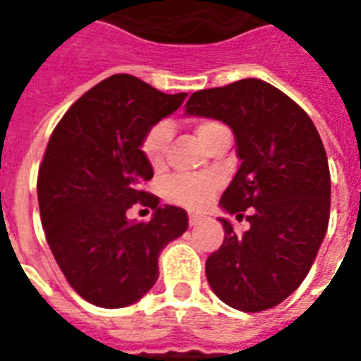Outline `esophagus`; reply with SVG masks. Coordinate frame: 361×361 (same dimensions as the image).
I'll list each match as a JSON object with an SVG mask.
<instances>
[{
	"label": "esophagus",
	"instance_id": "obj_1",
	"mask_svg": "<svg viewBox=\"0 0 361 361\" xmlns=\"http://www.w3.org/2000/svg\"><path fill=\"white\" fill-rule=\"evenodd\" d=\"M200 223H202V217H200V215H189V225L198 226Z\"/></svg>",
	"mask_w": 361,
	"mask_h": 361
}]
</instances>
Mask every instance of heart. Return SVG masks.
Instances as JSON below:
<instances>
[{"instance_id": "heart-1", "label": "heart", "mask_w": 361, "mask_h": 361, "mask_svg": "<svg viewBox=\"0 0 361 361\" xmlns=\"http://www.w3.org/2000/svg\"><path fill=\"white\" fill-rule=\"evenodd\" d=\"M219 129H225V125L214 120H200L195 125V133H197L200 144H204L209 138V135H214L215 130ZM170 135L172 133H170L169 123H157L153 125L144 136L140 146L142 153L153 169H159L164 163ZM215 189H217V181L212 180V178L176 176L164 187V195L170 202L178 204V206H183L187 209H202L212 200Z\"/></svg>"}]
</instances>
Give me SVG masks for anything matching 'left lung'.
Wrapping results in <instances>:
<instances>
[{"mask_svg":"<svg viewBox=\"0 0 361 361\" xmlns=\"http://www.w3.org/2000/svg\"><path fill=\"white\" fill-rule=\"evenodd\" d=\"M185 114L231 127L241 164L219 204L226 214L252 208L243 236L219 217L225 241L206 260L209 286L245 313L275 307L302 285L328 231L331 181L319 130L258 78L195 92Z\"/></svg>","mask_w":361,"mask_h":361,"instance_id":"left-lung-1","label":"left lung"}]
</instances>
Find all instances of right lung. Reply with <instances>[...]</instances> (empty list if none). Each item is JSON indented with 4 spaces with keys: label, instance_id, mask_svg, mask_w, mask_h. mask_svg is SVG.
<instances>
[{
    "label": "right lung",
    "instance_id": "add662e5",
    "mask_svg": "<svg viewBox=\"0 0 361 361\" xmlns=\"http://www.w3.org/2000/svg\"><path fill=\"white\" fill-rule=\"evenodd\" d=\"M185 97L114 75L84 93L50 136L37 180L42 228L69 285L97 307L138 302L157 281L159 252L187 231L185 209L140 191L153 178L142 140ZM136 202L154 209L149 224L126 217Z\"/></svg>",
    "mask_w": 361,
    "mask_h": 361
}]
</instances>
